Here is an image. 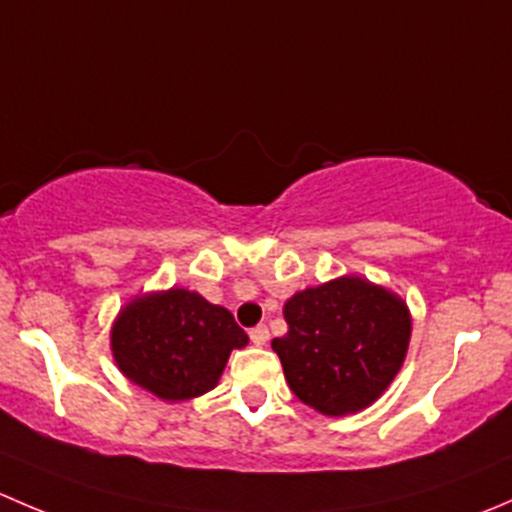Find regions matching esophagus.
<instances>
[{"instance_id": "obj_1", "label": "esophagus", "mask_w": 512, "mask_h": 512, "mask_svg": "<svg viewBox=\"0 0 512 512\" xmlns=\"http://www.w3.org/2000/svg\"><path fill=\"white\" fill-rule=\"evenodd\" d=\"M250 339L255 347H265V344L270 342V329H267L265 324H260V327L250 329Z\"/></svg>"}]
</instances>
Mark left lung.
<instances>
[{
    "mask_svg": "<svg viewBox=\"0 0 512 512\" xmlns=\"http://www.w3.org/2000/svg\"><path fill=\"white\" fill-rule=\"evenodd\" d=\"M285 319L289 332L272 339V349L294 396L324 416L374 404L409 352V304L359 275L294 292Z\"/></svg>",
    "mask_w": 512,
    "mask_h": 512,
    "instance_id": "8db88e82",
    "label": "left lung"
}]
</instances>
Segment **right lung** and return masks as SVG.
Segmentation results:
<instances>
[{
    "label": "right lung",
    "instance_id": "right-lung-1",
    "mask_svg": "<svg viewBox=\"0 0 512 512\" xmlns=\"http://www.w3.org/2000/svg\"><path fill=\"white\" fill-rule=\"evenodd\" d=\"M247 334L220 304L185 287L136 294L111 324V354L131 384L178 404L218 386Z\"/></svg>",
    "mask_w": 512,
    "mask_h": 512
}]
</instances>
